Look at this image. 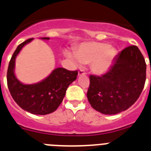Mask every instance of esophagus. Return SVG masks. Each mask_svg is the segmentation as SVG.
Wrapping results in <instances>:
<instances>
[{"mask_svg": "<svg viewBox=\"0 0 151 151\" xmlns=\"http://www.w3.org/2000/svg\"><path fill=\"white\" fill-rule=\"evenodd\" d=\"M86 73H85V72L84 71L83 69H80L79 71H78V76H82V75H85Z\"/></svg>", "mask_w": 151, "mask_h": 151, "instance_id": "34e87169", "label": "esophagus"}]
</instances>
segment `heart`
<instances>
[{"label":"heart","mask_w":151,"mask_h":151,"mask_svg":"<svg viewBox=\"0 0 151 151\" xmlns=\"http://www.w3.org/2000/svg\"><path fill=\"white\" fill-rule=\"evenodd\" d=\"M67 57L77 62L78 60L82 63H92V70L96 73L101 74L107 71L110 67L116 56V50L110 47V45L106 43L83 44L76 51V55L67 53Z\"/></svg>","instance_id":"1"}]
</instances>
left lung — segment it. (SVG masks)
<instances>
[{
	"label": "left lung",
	"instance_id": "left-lung-1",
	"mask_svg": "<svg viewBox=\"0 0 151 151\" xmlns=\"http://www.w3.org/2000/svg\"><path fill=\"white\" fill-rule=\"evenodd\" d=\"M146 81V63L138 47H125L101 76H90L87 97L91 106L113 115L129 109L138 99Z\"/></svg>",
	"mask_w": 151,
	"mask_h": 151
}]
</instances>
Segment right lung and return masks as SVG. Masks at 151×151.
I'll return each mask as SVG.
<instances>
[{"instance_id":"obj_1","label":"right lung","mask_w":151,"mask_h":151,"mask_svg":"<svg viewBox=\"0 0 151 151\" xmlns=\"http://www.w3.org/2000/svg\"><path fill=\"white\" fill-rule=\"evenodd\" d=\"M32 39L29 38L21 43L13 53L6 74L7 86L13 100L22 109L32 114L46 115L58 108L69 85L76 79L78 71L57 68L49 76L38 83L25 85L19 82L14 74L16 57L22 47Z\"/></svg>"}]
</instances>
